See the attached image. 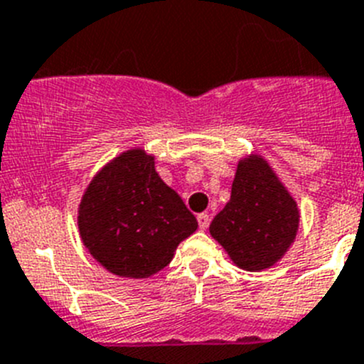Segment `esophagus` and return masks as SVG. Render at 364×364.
<instances>
[{"instance_id":"obj_1","label":"esophagus","mask_w":364,"mask_h":364,"mask_svg":"<svg viewBox=\"0 0 364 364\" xmlns=\"http://www.w3.org/2000/svg\"><path fill=\"white\" fill-rule=\"evenodd\" d=\"M198 223L201 230H206V228H208V223H210V218H208V214H199Z\"/></svg>"}]
</instances>
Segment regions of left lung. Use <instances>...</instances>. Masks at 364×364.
<instances>
[{"label": "left lung", "mask_w": 364, "mask_h": 364, "mask_svg": "<svg viewBox=\"0 0 364 364\" xmlns=\"http://www.w3.org/2000/svg\"><path fill=\"white\" fill-rule=\"evenodd\" d=\"M299 210L261 156L241 159L232 183L230 201L210 223L212 237L239 268H270L294 243Z\"/></svg>", "instance_id": "left-lung-1"}]
</instances>
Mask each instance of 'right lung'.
I'll use <instances>...</instances> for the list:
<instances>
[{
  "label": "right lung",
  "instance_id": "obj_1",
  "mask_svg": "<svg viewBox=\"0 0 364 364\" xmlns=\"http://www.w3.org/2000/svg\"><path fill=\"white\" fill-rule=\"evenodd\" d=\"M77 227L94 259L116 276L139 279L165 268L198 221L159 178L152 156L132 149L90 181Z\"/></svg>",
  "mask_w": 364,
  "mask_h": 364
}]
</instances>
